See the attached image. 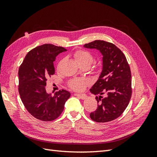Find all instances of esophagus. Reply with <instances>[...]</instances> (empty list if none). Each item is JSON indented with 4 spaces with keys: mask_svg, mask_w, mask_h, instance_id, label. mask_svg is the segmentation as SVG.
I'll return each instance as SVG.
<instances>
[{
    "mask_svg": "<svg viewBox=\"0 0 157 157\" xmlns=\"http://www.w3.org/2000/svg\"><path fill=\"white\" fill-rule=\"evenodd\" d=\"M74 96H77V97H78L79 98H81L82 100H84L86 98H87V96L85 94H74Z\"/></svg>",
    "mask_w": 157,
    "mask_h": 157,
    "instance_id": "obj_1",
    "label": "esophagus"
}]
</instances>
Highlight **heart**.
Masks as SVG:
<instances>
[{"instance_id":"obj_1","label":"heart","mask_w":157,"mask_h":157,"mask_svg":"<svg viewBox=\"0 0 157 157\" xmlns=\"http://www.w3.org/2000/svg\"><path fill=\"white\" fill-rule=\"evenodd\" d=\"M73 56L76 62L79 65H87L90 67L94 61V56L90 52L85 50H78L73 53ZM90 81L86 78H74L69 82V87L73 90L82 91L86 86L90 84Z\"/></svg>"}]
</instances>
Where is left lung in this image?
<instances>
[{
	"instance_id": "left-lung-1",
	"label": "left lung",
	"mask_w": 157,
	"mask_h": 157,
	"mask_svg": "<svg viewBox=\"0 0 157 157\" xmlns=\"http://www.w3.org/2000/svg\"><path fill=\"white\" fill-rule=\"evenodd\" d=\"M95 48L102 56V70L90 92L97 95L98 107L90 114L96 122L113 121L121 115L128 106L132 96V75L124 54L119 48L103 40H95L84 45ZM106 94L103 98L102 94Z\"/></svg>"
}]
</instances>
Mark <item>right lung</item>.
Here are the masks:
<instances>
[{"label":"right lung","mask_w":157,"mask_h":157,"mask_svg":"<svg viewBox=\"0 0 157 157\" xmlns=\"http://www.w3.org/2000/svg\"><path fill=\"white\" fill-rule=\"evenodd\" d=\"M67 50L45 44L29 51L19 69V93L25 109L35 118L51 121L61 114L71 94L62 90L54 95L46 91L47 79L55 74L53 62Z\"/></svg>","instance_id":"1"}]
</instances>
